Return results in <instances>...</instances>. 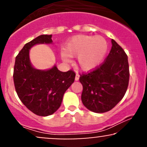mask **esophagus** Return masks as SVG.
I'll return each instance as SVG.
<instances>
[{"mask_svg": "<svg viewBox=\"0 0 147 147\" xmlns=\"http://www.w3.org/2000/svg\"><path fill=\"white\" fill-rule=\"evenodd\" d=\"M79 79V75L78 73H77L75 76V81H78Z\"/></svg>", "mask_w": 147, "mask_h": 147, "instance_id": "esophagus-1", "label": "esophagus"}]
</instances>
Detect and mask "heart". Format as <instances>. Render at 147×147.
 Here are the masks:
<instances>
[{
    "instance_id": "obj_1",
    "label": "heart",
    "mask_w": 147,
    "mask_h": 147,
    "mask_svg": "<svg viewBox=\"0 0 147 147\" xmlns=\"http://www.w3.org/2000/svg\"><path fill=\"white\" fill-rule=\"evenodd\" d=\"M107 50V42L102 36L76 35L65 43L63 58L68 60V57L77 56L79 68L84 71H90L101 63Z\"/></svg>"
}]
</instances>
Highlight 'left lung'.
<instances>
[{"label": "left lung", "instance_id": "1", "mask_svg": "<svg viewBox=\"0 0 147 147\" xmlns=\"http://www.w3.org/2000/svg\"><path fill=\"white\" fill-rule=\"evenodd\" d=\"M112 48L95 70L80 75L82 103L88 110L105 113L113 109L125 95L129 81L128 57L113 39Z\"/></svg>", "mask_w": 147, "mask_h": 147}]
</instances>
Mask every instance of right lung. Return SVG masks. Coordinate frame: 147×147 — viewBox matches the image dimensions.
<instances>
[{
    "mask_svg": "<svg viewBox=\"0 0 147 147\" xmlns=\"http://www.w3.org/2000/svg\"><path fill=\"white\" fill-rule=\"evenodd\" d=\"M52 43L51 34L38 36L23 46L15 60L13 78L16 93L30 111L39 116L56 112L75 78L72 70L61 72L56 65L47 70L33 68L30 61V48L36 44Z\"/></svg>",
    "mask_w": 147,
    "mask_h": 147,
    "instance_id": "right-lung-1",
    "label": "right lung"
}]
</instances>
